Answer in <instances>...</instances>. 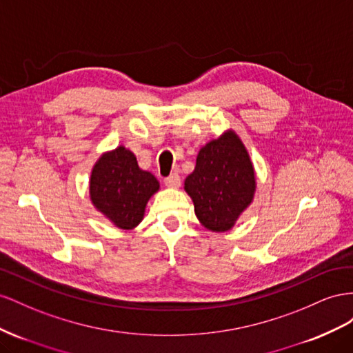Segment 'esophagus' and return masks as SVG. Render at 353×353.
I'll return each instance as SVG.
<instances>
[{
  "instance_id": "obj_1",
  "label": "esophagus",
  "mask_w": 353,
  "mask_h": 353,
  "mask_svg": "<svg viewBox=\"0 0 353 353\" xmlns=\"http://www.w3.org/2000/svg\"><path fill=\"white\" fill-rule=\"evenodd\" d=\"M180 182H182V180H180V176L177 173H171L164 179L165 186H170V188H179Z\"/></svg>"
}]
</instances>
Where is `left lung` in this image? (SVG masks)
<instances>
[{"instance_id": "obj_1", "label": "left lung", "mask_w": 353, "mask_h": 353, "mask_svg": "<svg viewBox=\"0 0 353 353\" xmlns=\"http://www.w3.org/2000/svg\"><path fill=\"white\" fill-rule=\"evenodd\" d=\"M185 189L195 205L198 220L207 229L225 232L248 207L254 195V168L234 132L201 148Z\"/></svg>"}]
</instances>
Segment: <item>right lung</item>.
Here are the masks:
<instances>
[{"label": "right lung", "instance_id": "right-lung-1", "mask_svg": "<svg viewBox=\"0 0 353 353\" xmlns=\"http://www.w3.org/2000/svg\"><path fill=\"white\" fill-rule=\"evenodd\" d=\"M158 188L155 176L140 170L134 154L124 146L100 158L90 179L94 207L121 229H133L142 221L148 199Z\"/></svg>", "mask_w": 353, "mask_h": 353}]
</instances>
